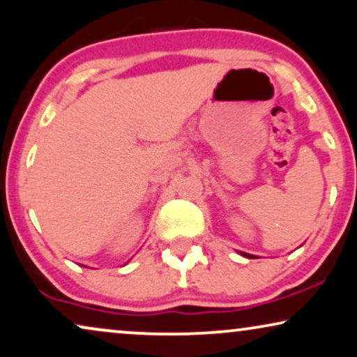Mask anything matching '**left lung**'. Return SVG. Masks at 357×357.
<instances>
[{"instance_id":"8db88e82","label":"left lung","mask_w":357,"mask_h":357,"mask_svg":"<svg viewBox=\"0 0 357 357\" xmlns=\"http://www.w3.org/2000/svg\"><path fill=\"white\" fill-rule=\"evenodd\" d=\"M241 253V255H243V257H247V258H255V255H250V253H245V252H238Z\"/></svg>"}]
</instances>
